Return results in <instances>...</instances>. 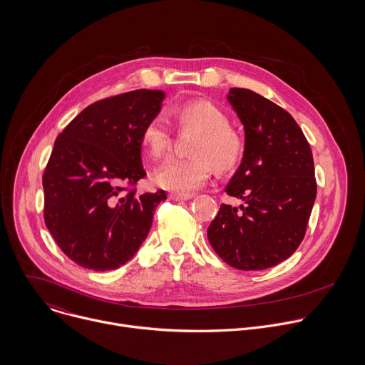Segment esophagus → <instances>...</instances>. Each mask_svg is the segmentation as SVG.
<instances>
[{"instance_id":"esophagus-1","label":"esophagus","mask_w":365,"mask_h":365,"mask_svg":"<svg viewBox=\"0 0 365 365\" xmlns=\"http://www.w3.org/2000/svg\"><path fill=\"white\" fill-rule=\"evenodd\" d=\"M169 197L172 199V200H179V202H183V200H189V199H192L193 197V193H189V195H182V193H170L169 195Z\"/></svg>"}]
</instances>
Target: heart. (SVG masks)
Here are the masks:
<instances>
[{"label": "heart", "instance_id": "b5f03b06", "mask_svg": "<svg viewBox=\"0 0 365 365\" xmlns=\"http://www.w3.org/2000/svg\"><path fill=\"white\" fill-rule=\"evenodd\" d=\"M168 115L182 133H197L190 144V158L169 159L154 173L160 187L189 195L210 180L214 166L220 172L231 170L244 153L242 135L228 124V117L212 102L195 99L172 107ZM173 141L172 127L163 114L153 115L143 128L141 143L154 159L169 153Z\"/></svg>", "mask_w": 365, "mask_h": 365}]
</instances>
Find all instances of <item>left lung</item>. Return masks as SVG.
<instances>
[{
	"label": "left lung",
	"mask_w": 365,
	"mask_h": 365,
	"mask_svg": "<svg viewBox=\"0 0 365 365\" xmlns=\"http://www.w3.org/2000/svg\"><path fill=\"white\" fill-rule=\"evenodd\" d=\"M228 101L245 147L225 192L244 205L222 203L206 234L231 267L264 270L289 258L304 237L317 197L314 158L294 118L274 102L244 88H231Z\"/></svg>",
	"instance_id": "left-lung-1"
}]
</instances>
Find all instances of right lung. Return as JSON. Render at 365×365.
<instances>
[{
    "instance_id": "right-lung-1",
    "label": "right lung",
    "mask_w": 365,
    "mask_h": 365,
    "mask_svg": "<svg viewBox=\"0 0 365 365\" xmlns=\"http://www.w3.org/2000/svg\"><path fill=\"white\" fill-rule=\"evenodd\" d=\"M165 92L137 89L96 101L58 135L43 173L44 222L81 267L125 264L145 240L166 192L137 195L145 176L141 134Z\"/></svg>"
}]
</instances>
